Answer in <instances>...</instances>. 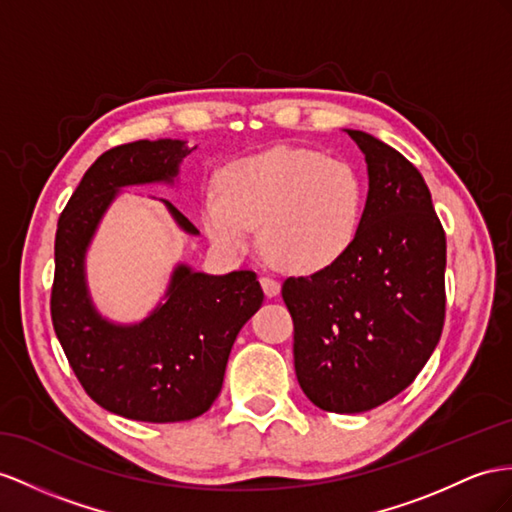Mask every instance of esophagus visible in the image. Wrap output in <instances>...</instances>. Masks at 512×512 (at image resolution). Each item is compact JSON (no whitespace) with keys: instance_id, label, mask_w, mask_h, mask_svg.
Here are the masks:
<instances>
[{"instance_id":"obj_1","label":"esophagus","mask_w":512,"mask_h":512,"mask_svg":"<svg viewBox=\"0 0 512 512\" xmlns=\"http://www.w3.org/2000/svg\"><path fill=\"white\" fill-rule=\"evenodd\" d=\"M259 283H261V287H264V292H266V296H268V298L279 296V292H281V283H279L277 279H272V277H261V279H259Z\"/></svg>"}]
</instances>
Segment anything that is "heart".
Wrapping results in <instances>:
<instances>
[{"instance_id":"b5f03b06","label":"heart","mask_w":512,"mask_h":512,"mask_svg":"<svg viewBox=\"0 0 512 512\" xmlns=\"http://www.w3.org/2000/svg\"><path fill=\"white\" fill-rule=\"evenodd\" d=\"M365 188L348 162L320 151L274 147L225 166L218 194L203 203V227L229 255H244L261 227V244L279 268L316 274L355 246Z\"/></svg>"}]
</instances>
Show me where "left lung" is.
I'll use <instances>...</instances> for the list:
<instances>
[{"label": "left lung", "mask_w": 512, "mask_h": 512, "mask_svg": "<svg viewBox=\"0 0 512 512\" xmlns=\"http://www.w3.org/2000/svg\"><path fill=\"white\" fill-rule=\"evenodd\" d=\"M368 164V199L350 253L290 277L294 368L331 413H363L398 396L437 348L445 318V233L419 170L383 140L344 129Z\"/></svg>", "instance_id": "8db88e82"}]
</instances>
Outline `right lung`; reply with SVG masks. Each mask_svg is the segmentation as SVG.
<instances>
[{"mask_svg": "<svg viewBox=\"0 0 512 512\" xmlns=\"http://www.w3.org/2000/svg\"><path fill=\"white\" fill-rule=\"evenodd\" d=\"M186 140H138L97 157L58 220L51 320L75 376L103 409L136 422H186L214 404L235 337L264 303L251 270L207 274L177 264L160 303L140 322H114L88 290L86 253L103 216L129 186H175ZM175 225L199 235L160 199Z\"/></svg>", "mask_w": 512, "mask_h": 512, "instance_id": "1", "label": "right lung"}]
</instances>
